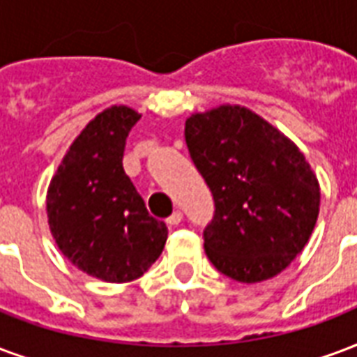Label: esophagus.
<instances>
[{
  "label": "esophagus",
  "instance_id": "obj_1",
  "mask_svg": "<svg viewBox=\"0 0 357 357\" xmlns=\"http://www.w3.org/2000/svg\"><path fill=\"white\" fill-rule=\"evenodd\" d=\"M181 219H183V213L179 212V210H176V212L172 213L170 218L166 219V223H168V225H172V227H176V225H179V223H181Z\"/></svg>",
  "mask_w": 357,
  "mask_h": 357
}]
</instances>
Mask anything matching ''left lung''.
I'll list each match as a JSON object with an SVG mask.
<instances>
[{
  "label": "left lung",
  "mask_w": 357,
  "mask_h": 357,
  "mask_svg": "<svg viewBox=\"0 0 357 357\" xmlns=\"http://www.w3.org/2000/svg\"><path fill=\"white\" fill-rule=\"evenodd\" d=\"M185 142L215 204L204 229L208 259L244 284L282 273L319 212L318 179L299 147L240 105L191 115Z\"/></svg>",
  "instance_id": "left-lung-1"
}]
</instances>
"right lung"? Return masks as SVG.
Wrapping results in <instances>:
<instances>
[{"instance_id":"1","label":"right lung","mask_w":357,"mask_h":357,"mask_svg":"<svg viewBox=\"0 0 357 357\" xmlns=\"http://www.w3.org/2000/svg\"><path fill=\"white\" fill-rule=\"evenodd\" d=\"M139 115L113 105L71 144L47 192L49 227L60 252L94 278L123 284L158 259L168 238L123 168L128 132Z\"/></svg>"}]
</instances>
